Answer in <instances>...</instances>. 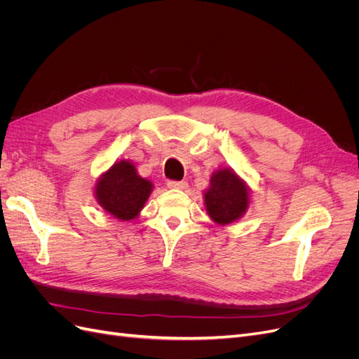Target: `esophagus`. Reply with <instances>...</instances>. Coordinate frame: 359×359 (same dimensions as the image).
<instances>
[{"instance_id": "34e87169", "label": "esophagus", "mask_w": 359, "mask_h": 359, "mask_svg": "<svg viewBox=\"0 0 359 359\" xmlns=\"http://www.w3.org/2000/svg\"><path fill=\"white\" fill-rule=\"evenodd\" d=\"M189 184L186 181H169L168 187L169 189H175V190H186Z\"/></svg>"}]
</instances>
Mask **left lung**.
<instances>
[{"instance_id":"1","label":"left lung","mask_w":359,"mask_h":359,"mask_svg":"<svg viewBox=\"0 0 359 359\" xmlns=\"http://www.w3.org/2000/svg\"><path fill=\"white\" fill-rule=\"evenodd\" d=\"M203 201L210 219L227 226L245 214L250 206V190L233 169H217L210 178V187L203 193Z\"/></svg>"}]
</instances>
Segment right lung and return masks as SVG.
<instances>
[{
  "instance_id": "right-lung-1",
  "label": "right lung",
  "mask_w": 359,
  "mask_h": 359,
  "mask_svg": "<svg viewBox=\"0 0 359 359\" xmlns=\"http://www.w3.org/2000/svg\"><path fill=\"white\" fill-rule=\"evenodd\" d=\"M154 186L130 160H119L97 180L94 194L102 208L118 220H133L142 211Z\"/></svg>"
}]
</instances>
